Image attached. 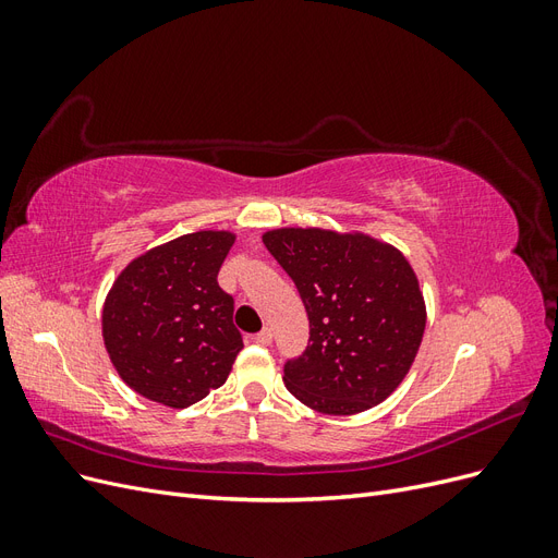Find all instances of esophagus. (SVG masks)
Wrapping results in <instances>:
<instances>
[{
    "mask_svg": "<svg viewBox=\"0 0 558 558\" xmlns=\"http://www.w3.org/2000/svg\"><path fill=\"white\" fill-rule=\"evenodd\" d=\"M256 344H260V347H269V344H272V330L263 328V330L256 335Z\"/></svg>",
    "mask_w": 558,
    "mask_h": 558,
    "instance_id": "obj_1",
    "label": "esophagus"
}]
</instances>
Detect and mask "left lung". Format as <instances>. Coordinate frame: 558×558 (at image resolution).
Listing matches in <instances>:
<instances>
[{
    "mask_svg": "<svg viewBox=\"0 0 558 558\" xmlns=\"http://www.w3.org/2000/svg\"><path fill=\"white\" fill-rule=\"evenodd\" d=\"M263 242L295 281L310 316V344L286 363V388L332 416L384 402L408 377L426 330L410 260L359 230L275 228Z\"/></svg>",
    "mask_w": 558,
    "mask_h": 558,
    "instance_id": "1",
    "label": "left lung"
}]
</instances>
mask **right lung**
<instances>
[{
  "instance_id": "1",
  "label": "right lung",
  "mask_w": 558,
  "mask_h": 558,
  "mask_svg": "<svg viewBox=\"0 0 558 558\" xmlns=\"http://www.w3.org/2000/svg\"><path fill=\"white\" fill-rule=\"evenodd\" d=\"M238 234L197 230L132 258L102 307L109 361L134 393L172 410L223 386L244 342L216 277Z\"/></svg>"
}]
</instances>
